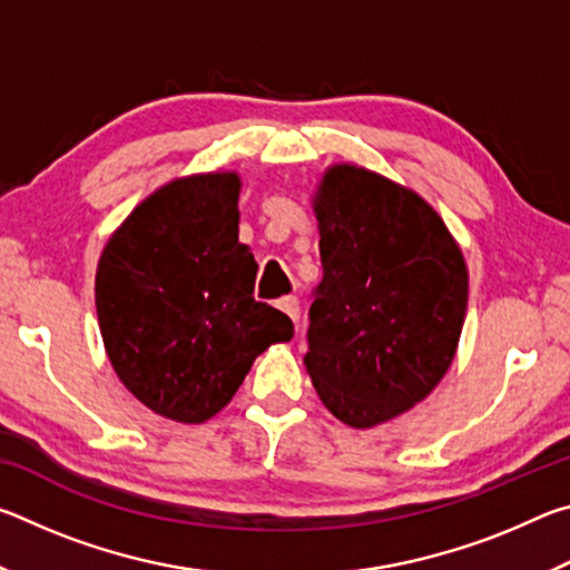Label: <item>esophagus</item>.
Wrapping results in <instances>:
<instances>
[{
	"label": "esophagus",
	"mask_w": 570,
	"mask_h": 570,
	"mask_svg": "<svg viewBox=\"0 0 570 570\" xmlns=\"http://www.w3.org/2000/svg\"><path fill=\"white\" fill-rule=\"evenodd\" d=\"M276 306L282 308V312H284V314L288 316V320H292L294 324L298 322V298H296V296H284V298H278Z\"/></svg>",
	"instance_id": "esophagus-1"
}]
</instances>
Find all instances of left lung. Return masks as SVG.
<instances>
[{
	"label": "left lung",
	"mask_w": 570,
	"mask_h": 570,
	"mask_svg": "<svg viewBox=\"0 0 570 570\" xmlns=\"http://www.w3.org/2000/svg\"><path fill=\"white\" fill-rule=\"evenodd\" d=\"M324 276L308 308L306 372L350 428L422 402L455 360L468 266L438 210L360 166H332L314 196Z\"/></svg>",
	"instance_id": "8db88e82"
}]
</instances>
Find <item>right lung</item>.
<instances>
[{
	"instance_id": "obj_1",
	"label": "right lung",
	"mask_w": 570,
	"mask_h": 570,
	"mask_svg": "<svg viewBox=\"0 0 570 570\" xmlns=\"http://www.w3.org/2000/svg\"><path fill=\"white\" fill-rule=\"evenodd\" d=\"M236 173L170 180L105 246L95 276L105 352L160 417L198 424L234 397L250 364L294 336L254 298V254L238 240Z\"/></svg>"
}]
</instances>
